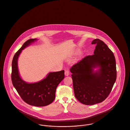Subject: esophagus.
Listing matches in <instances>:
<instances>
[{
    "instance_id": "34e87169",
    "label": "esophagus",
    "mask_w": 130,
    "mask_h": 130,
    "mask_svg": "<svg viewBox=\"0 0 130 130\" xmlns=\"http://www.w3.org/2000/svg\"><path fill=\"white\" fill-rule=\"evenodd\" d=\"M64 74L66 76H69V74H70V72H69V70H66L65 71V72H64Z\"/></svg>"
}]
</instances>
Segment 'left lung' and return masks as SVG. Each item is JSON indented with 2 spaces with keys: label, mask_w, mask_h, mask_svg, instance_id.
<instances>
[{
  "label": "left lung",
  "mask_w": 130,
  "mask_h": 130,
  "mask_svg": "<svg viewBox=\"0 0 130 130\" xmlns=\"http://www.w3.org/2000/svg\"><path fill=\"white\" fill-rule=\"evenodd\" d=\"M94 55L87 56L70 69L74 95L86 105L102 103L110 93L116 79V61L113 52L104 42L95 39ZM95 68H98L95 71Z\"/></svg>",
  "instance_id": "1"
}]
</instances>
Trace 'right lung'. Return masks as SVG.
I'll use <instances>...</instances> for the list:
<instances>
[{
	"label": "right lung",
	"mask_w": 130,
	"mask_h": 130,
	"mask_svg": "<svg viewBox=\"0 0 130 130\" xmlns=\"http://www.w3.org/2000/svg\"><path fill=\"white\" fill-rule=\"evenodd\" d=\"M36 40V38L27 40L16 53L12 63L11 78L13 86L24 102L30 105L44 106L55 100L57 87L64 78V71L49 72L46 78L35 83H28L21 78L18 67V58L23 50Z\"/></svg>",
	"instance_id": "right-lung-1"
}]
</instances>
